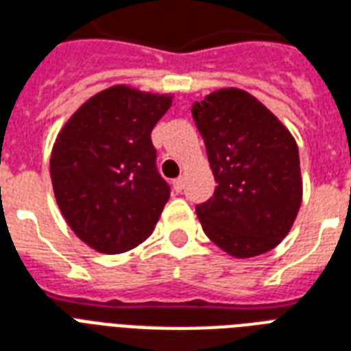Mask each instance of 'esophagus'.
Masks as SVG:
<instances>
[{"label": "esophagus", "instance_id": "1", "mask_svg": "<svg viewBox=\"0 0 351 351\" xmlns=\"http://www.w3.org/2000/svg\"><path fill=\"white\" fill-rule=\"evenodd\" d=\"M173 189H175L176 193H180L182 189H184V178H176V180L173 182Z\"/></svg>", "mask_w": 351, "mask_h": 351}]
</instances>
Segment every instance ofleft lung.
I'll use <instances>...</instances> for the list:
<instances>
[{
	"instance_id": "1",
	"label": "left lung",
	"mask_w": 351,
	"mask_h": 351,
	"mask_svg": "<svg viewBox=\"0 0 351 351\" xmlns=\"http://www.w3.org/2000/svg\"><path fill=\"white\" fill-rule=\"evenodd\" d=\"M204 138L215 191L197 206L204 234L234 258L280 245L302 204L298 147L250 93L223 88L191 108Z\"/></svg>"
}]
</instances>
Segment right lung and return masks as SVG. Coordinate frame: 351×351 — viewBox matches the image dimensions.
<instances>
[{
	"label": "right lung",
	"mask_w": 351,
	"mask_h": 351,
	"mask_svg": "<svg viewBox=\"0 0 351 351\" xmlns=\"http://www.w3.org/2000/svg\"><path fill=\"white\" fill-rule=\"evenodd\" d=\"M173 95L117 84L69 117L51 152V182L66 223L103 254L132 250L149 237L169 200L151 132Z\"/></svg>",
	"instance_id": "obj_1"
}]
</instances>
